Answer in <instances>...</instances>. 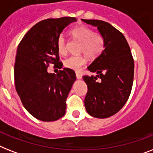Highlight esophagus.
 <instances>
[{
	"instance_id": "esophagus-1",
	"label": "esophagus",
	"mask_w": 153,
	"mask_h": 153,
	"mask_svg": "<svg viewBox=\"0 0 153 153\" xmlns=\"http://www.w3.org/2000/svg\"><path fill=\"white\" fill-rule=\"evenodd\" d=\"M76 78L78 79H82V75L79 73H76Z\"/></svg>"
}]
</instances>
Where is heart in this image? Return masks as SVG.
Segmentation results:
<instances>
[{"instance_id":"obj_1","label":"heart","mask_w":153,"mask_h":153,"mask_svg":"<svg viewBox=\"0 0 153 153\" xmlns=\"http://www.w3.org/2000/svg\"><path fill=\"white\" fill-rule=\"evenodd\" d=\"M73 38L81 43L80 52L84 53L90 58H96L105 49V39L100 34L94 33L93 30L86 26H79L71 31ZM58 51L61 55L67 53L66 39L63 36H59L57 39ZM86 58L82 55L71 56L64 60L63 64L67 68L79 71L85 63Z\"/></svg>"}]
</instances>
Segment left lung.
I'll use <instances>...</instances> for the list:
<instances>
[{
	"label": "left lung",
	"mask_w": 153,
	"mask_h": 153,
	"mask_svg": "<svg viewBox=\"0 0 153 153\" xmlns=\"http://www.w3.org/2000/svg\"><path fill=\"white\" fill-rule=\"evenodd\" d=\"M98 28L105 39V49L87 70L96 75L83 76L88 91L84 104L86 112L98 118L117 114L130 95L134 62L127 40L110 24L99 20H83Z\"/></svg>",
	"instance_id": "1"
}]
</instances>
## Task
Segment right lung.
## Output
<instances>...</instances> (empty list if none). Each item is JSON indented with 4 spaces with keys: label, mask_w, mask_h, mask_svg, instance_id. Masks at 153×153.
Instances as JSON below:
<instances>
[{
    "label": "right lung",
    "mask_w": 153,
    "mask_h": 153,
    "mask_svg": "<svg viewBox=\"0 0 153 153\" xmlns=\"http://www.w3.org/2000/svg\"><path fill=\"white\" fill-rule=\"evenodd\" d=\"M77 21L74 17L47 19L26 33L17 48L14 66L16 90L31 115L43 121L64 116L66 100L76 75L65 67L57 74L48 71L50 63L59 67L57 39L65 27Z\"/></svg>",
    "instance_id": "1"
}]
</instances>
